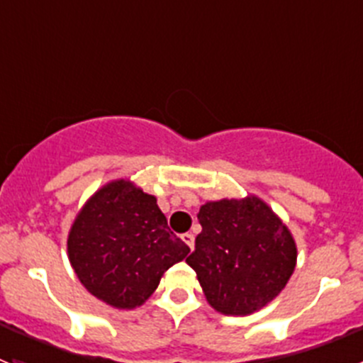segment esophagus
Returning <instances> with one entry per match:
<instances>
[{
  "label": "esophagus",
  "instance_id": "obj_1",
  "mask_svg": "<svg viewBox=\"0 0 363 363\" xmlns=\"http://www.w3.org/2000/svg\"><path fill=\"white\" fill-rule=\"evenodd\" d=\"M182 240H184V242L188 244L189 250L193 251V247H195V235H193V233H184V235H182Z\"/></svg>",
  "mask_w": 363,
  "mask_h": 363
}]
</instances>
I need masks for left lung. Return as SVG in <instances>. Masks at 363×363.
Segmentation results:
<instances>
[{"instance_id": "1", "label": "left lung", "mask_w": 363, "mask_h": 363, "mask_svg": "<svg viewBox=\"0 0 363 363\" xmlns=\"http://www.w3.org/2000/svg\"><path fill=\"white\" fill-rule=\"evenodd\" d=\"M202 232L186 258L208 303L230 316L267 306L295 270L296 247L281 219L256 196L200 207Z\"/></svg>"}]
</instances>
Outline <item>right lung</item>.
Segmentation results:
<instances>
[{
  "instance_id": "right-lung-1",
  "label": "right lung",
  "mask_w": 363,
  "mask_h": 363,
  "mask_svg": "<svg viewBox=\"0 0 363 363\" xmlns=\"http://www.w3.org/2000/svg\"><path fill=\"white\" fill-rule=\"evenodd\" d=\"M189 247L168 228L156 199L128 181L101 188L77 216L68 256L80 283L117 309L140 306Z\"/></svg>"
}]
</instances>
